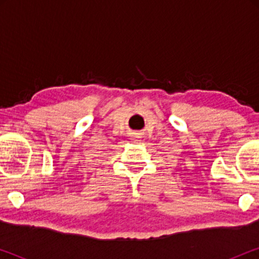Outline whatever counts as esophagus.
<instances>
[{
	"label": "esophagus",
	"mask_w": 259,
	"mask_h": 259,
	"mask_svg": "<svg viewBox=\"0 0 259 259\" xmlns=\"http://www.w3.org/2000/svg\"><path fill=\"white\" fill-rule=\"evenodd\" d=\"M140 134H141V133H138V132H137V133H133V136H132L133 139H132V140L134 141V143H137V141H139V138H141Z\"/></svg>",
	"instance_id": "obj_1"
}]
</instances>
